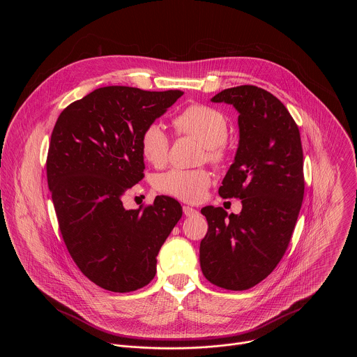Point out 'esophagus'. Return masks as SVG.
Returning <instances> with one entry per match:
<instances>
[{"label":"esophagus","instance_id":"esophagus-1","mask_svg":"<svg viewBox=\"0 0 357 357\" xmlns=\"http://www.w3.org/2000/svg\"><path fill=\"white\" fill-rule=\"evenodd\" d=\"M183 211H184V214H185L187 217L197 215V214L199 213L197 208H194V207H191V206H183Z\"/></svg>","mask_w":357,"mask_h":357}]
</instances>
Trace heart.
I'll return each instance as SVG.
<instances>
[{
    "label": "heart",
    "mask_w": 357,
    "mask_h": 357,
    "mask_svg": "<svg viewBox=\"0 0 357 357\" xmlns=\"http://www.w3.org/2000/svg\"><path fill=\"white\" fill-rule=\"evenodd\" d=\"M172 125L177 135L191 136L204 144L202 159L220 166L229 153L227 144L228 121L225 115L210 105L191 104L177 115ZM140 151L144 159L155 167L166 163L169 155V137L158 123H150L140 136ZM211 183L207 169H170L156 178V188L167 195L185 202L201 201Z\"/></svg>",
    "instance_id": "b5f03b06"
}]
</instances>
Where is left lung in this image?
<instances>
[{"mask_svg":"<svg viewBox=\"0 0 357 357\" xmlns=\"http://www.w3.org/2000/svg\"><path fill=\"white\" fill-rule=\"evenodd\" d=\"M211 102L239 112V147L218 190L242 201L239 214L206 206L201 242L204 278L242 291L264 280L286 253L304 199V153L298 126L284 104L255 85L224 89Z\"/></svg>","mask_w":357,"mask_h":357,"instance_id":"1","label":"left lung"}]
</instances>
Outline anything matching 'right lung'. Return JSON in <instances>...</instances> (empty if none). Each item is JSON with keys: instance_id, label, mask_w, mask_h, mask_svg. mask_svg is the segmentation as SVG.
Instances as JSON below:
<instances>
[{"instance_id": "1", "label": "right lung", "mask_w": 357, "mask_h": 357, "mask_svg": "<svg viewBox=\"0 0 357 357\" xmlns=\"http://www.w3.org/2000/svg\"><path fill=\"white\" fill-rule=\"evenodd\" d=\"M181 91L104 86L59 115L47 177L64 245L79 271L114 293L147 286L156 255L181 218V204L156 197L126 210L122 195L144 177L140 136Z\"/></svg>"}]
</instances>
